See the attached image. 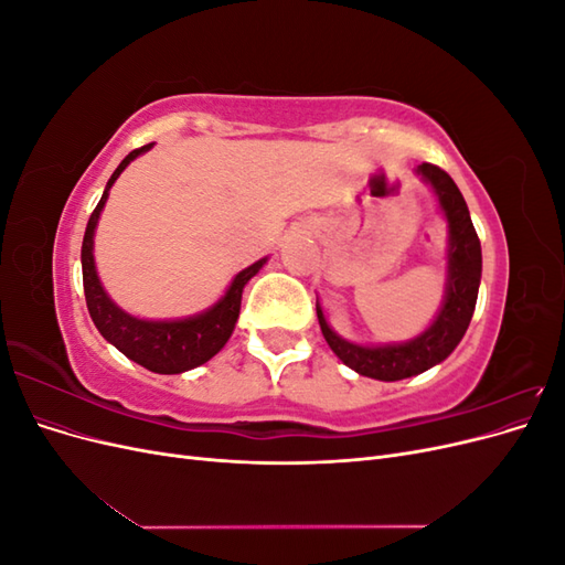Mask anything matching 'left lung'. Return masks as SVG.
I'll return each mask as SVG.
<instances>
[{"mask_svg": "<svg viewBox=\"0 0 565 565\" xmlns=\"http://www.w3.org/2000/svg\"><path fill=\"white\" fill-rule=\"evenodd\" d=\"M417 172L434 185L440 210L446 212L450 226L448 295L431 328L417 339L407 341V344L377 349L358 347L330 330L320 306L316 303L320 330L330 349L344 361V365H349L358 374L382 382L413 377V374H419L434 367L436 363L446 361L469 328L478 299V282H481V241H478L469 207L465 198H461L459 188L448 172H443L440 167L431 162H422Z\"/></svg>", "mask_w": 565, "mask_h": 565, "instance_id": "8db88e82", "label": "left lung"}]
</instances>
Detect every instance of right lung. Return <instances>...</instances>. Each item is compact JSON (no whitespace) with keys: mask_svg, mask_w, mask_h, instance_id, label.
I'll return each instance as SVG.
<instances>
[{"mask_svg":"<svg viewBox=\"0 0 565 565\" xmlns=\"http://www.w3.org/2000/svg\"><path fill=\"white\" fill-rule=\"evenodd\" d=\"M152 143L141 146L131 150L129 156L119 162V167L113 172L104 195H100L96 210L89 216L87 231H84L82 241V282H84V297H87V309L98 328L115 349L122 351L129 361L143 365L150 372L160 374H179L185 370H193L202 363H207L212 355H216L228 341L235 320L241 316V299H243V287L252 276L259 273V268L266 264V259L252 264L243 273H237L235 280L231 282L228 292L224 295L214 309L207 313L185 318V320H164V322H152V320H139L108 299L104 287L98 282L96 266H94V228L98 224V214L104 210L108 200L110 185L115 179L122 174V169L146 152Z\"/></svg>","mask_w":565,"mask_h":565,"instance_id":"1","label":"right lung"}]
</instances>
